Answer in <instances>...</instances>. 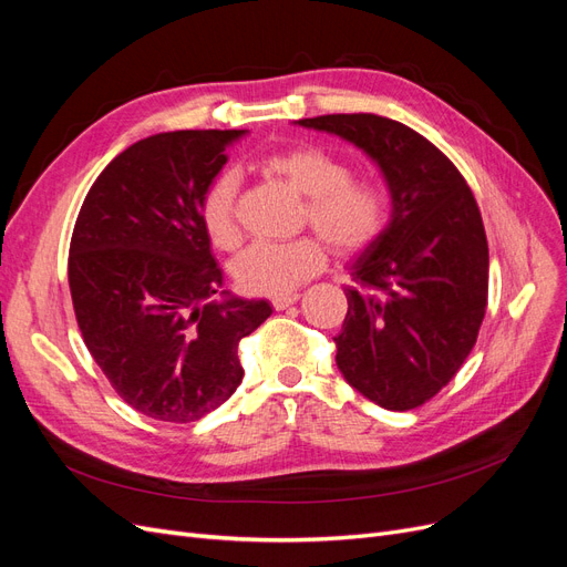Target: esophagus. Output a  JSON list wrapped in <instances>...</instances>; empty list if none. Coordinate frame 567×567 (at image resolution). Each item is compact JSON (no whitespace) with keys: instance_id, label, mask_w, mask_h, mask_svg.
Wrapping results in <instances>:
<instances>
[{"instance_id":"esophagus-1","label":"esophagus","mask_w":567,"mask_h":567,"mask_svg":"<svg viewBox=\"0 0 567 567\" xmlns=\"http://www.w3.org/2000/svg\"><path fill=\"white\" fill-rule=\"evenodd\" d=\"M300 300V293L298 290H290V293H281V296H274L271 298V305L277 307V310H286V307H290V305H296Z\"/></svg>"}]
</instances>
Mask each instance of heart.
<instances>
[{"label":"heart","instance_id":"heart-1","mask_svg":"<svg viewBox=\"0 0 567 567\" xmlns=\"http://www.w3.org/2000/svg\"><path fill=\"white\" fill-rule=\"evenodd\" d=\"M262 167L307 198L305 219L340 252H354L375 241L388 221V194L373 179H354L350 165L315 144L271 153ZM238 175L219 173L200 198V225L213 246L229 250L236 227ZM326 262L323 244L315 236L293 241H255L231 262L236 284L255 296L290 293Z\"/></svg>","mask_w":567,"mask_h":567}]
</instances>
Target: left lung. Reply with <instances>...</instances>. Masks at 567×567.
Segmentation results:
<instances>
[{
	"label": "left lung",
	"mask_w": 567,
	"mask_h": 567,
	"mask_svg": "<svg viewBox=\"0 0 567 567\" xmlns=\"http://www.w3.org/2000/svg\"><path fill=\"white\" fill-rule=\"evenodd\" d=\"M296 125L336 134L379 165L390 219L350 262L348 317L336 364L357 392L390 411L431 400L471 354L485 319L489 250L466 179L431 142L373 113Z\"/></svg>",
	"instance_id": "1"
}]
</instances>
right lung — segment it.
I'll list each match as a JSON object with an SVG mask.
<instances>
[{"label":"right lung","mask_w":567,"mask_h":567,"mask_svg":"<svg viewBox=\"0 0 567 567\" xmlns=\"http://www.w3.org/2000/svg\"><path fill=\"white\" fill-rule=\"evenodd\" d=\"M248 130H177L115 156L84 198L68 284L90 354L140 414L198 421L241 385L238 342L267 300L221 290L200 198Z\"/></svg>","instance_id":"right-lung-1"}]
</instances>
